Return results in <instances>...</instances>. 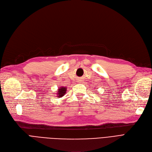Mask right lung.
I'll return each instance as SVG.
<instances>
[{
    "mask_svg": "<svg viewBox=\"0 0 152 152\" xmlns=\"http://www.w3.org/2000/svg\"><path fill=\"white\" fill-rule=\"evenodd\" d=\"M66 88L62 87H60V88L58 89V93H57V97L58 98H60V97H62L66 93Z\"/></svg>",
    "mask_w": 152,
    "mask_h": 152,
    "instance_id": "add662e5",
    "label": "right lung"
}]
</instances>
